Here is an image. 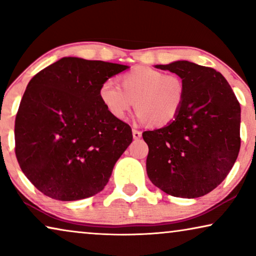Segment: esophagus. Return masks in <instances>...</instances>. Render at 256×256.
Instances as JSON below:
<instances>
[{"label": "esophagus", "mask_w": 256, "mask_h": 256, "mask_svg": "<svg viewBox=\"0 0 256 256\" xmlns=\"http://www.w3.org/2000/svg\"><path fill=\"white\" fill-rule=\"evenodd\" d=\"M142 136V132L140 130H136V129H132V138L135 140H138Z\"/></svg>", "instance_id": "obj_1"}]
</instances>
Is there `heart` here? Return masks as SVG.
Masks as SVG:
<instances>
[{
    "instance_id": "obj_1",
    "label": "heart",
    "mask_w": 256,
    "mask_h": 256,
    "mask_svg": "<svg viewBox=\"0 0 256 256\" xmlns=\"http://www.w3.org/2000/svg\"><path fill=\"white\" fill-rule=\"evenodd\" d=\"M120 84L121 87L104 80L98 90L101 104L118 120H124L135 102L140 122L166 127L176 120L184 104L186 87L177 74L136 66L120 76Z\"/></svg>"
}]
</instances>
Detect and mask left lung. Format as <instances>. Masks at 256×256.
I'll return each instance as SVG.
<instances>
[{"label": "left lung", "instance_id": "8db88e82", "mask_svg": "<svg viewBox=\"0 0 256 256\" xmlns=\"http://www.w3.org/2000/svg\"><path fill=\"white\" fill-rule=\"evenodd\" d=\"M184 80L185 101L169 126L144 132L152 183L180 198L205 196L225 180L240 150L241 108L222 73L188 60L156 65Z\"/></svg>", "mask_w": 256, "mask_h": 256}]
</instances>
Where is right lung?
<instances>
[{
	"label": "right lung",
	"mask_w": 256,
	"mask_h": 256,
	"mask_svg": "<svg viewBox=\"0 0 256 256\" xmlns=\"http://www.w3.org/2000/svg\"><path fill=\"white\" fill-rule=\"evenodd\" d=\"M128 68L64 57L28 84L15 120V152L23 174L45 196L79 200L106 186L132 134L108 113L98 90Z\"/></svg>",
	"instance_id": "1"
}]
</instances>
